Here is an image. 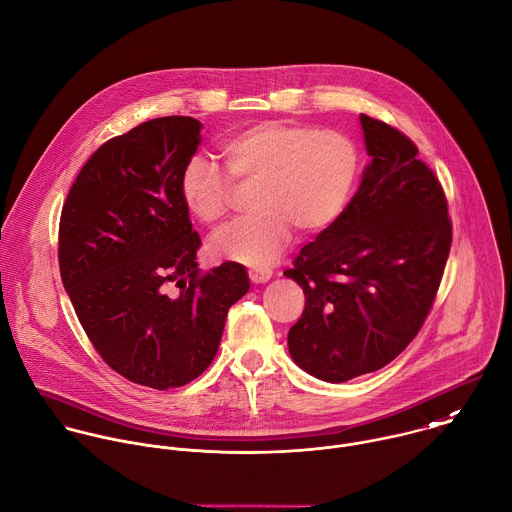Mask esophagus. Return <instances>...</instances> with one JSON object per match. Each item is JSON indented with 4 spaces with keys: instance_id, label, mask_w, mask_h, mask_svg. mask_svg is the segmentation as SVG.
<instances>
[{
    "instance_id": "34e87169",
    "label": "esophagus",
    "mask_w": 512,
    "mask_h": 512,
    "mask_svg": "<svg viewBox=\"0 0 512 512\" xmlns=\"http://www.w3.org/2000/svg\"><path fill=\"white\" fill-rule=\"evenodd\" d=\"M248 276H250V280L254 284H266L272 278V270H268V268H254V270L248 272Z\"/></svg>"
}]
</instances>
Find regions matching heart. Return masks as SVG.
Wrapping results in <instances>:
<instances>
[{
	"label": "heart",
	"instance_id": "obj_1",
	"mask_svg": "<svg viewBox=\"0 0 512 512\" xmlns=\"http://www.w3.org/2000/svg\"><path fill=\"white\" fill-rule=\"evenodd\" d=\"M227 178L204 157L180 171L178 192L186 212L202 224L228 214L230 180L254 184L246 220L222 228L210 242L220 260L250 268L274 264L288 248L294 228L318 234L336 222L357 178L359 155L340 131L284 121H262L218 145Z\"/></svg>",
	"mask_w": 512,
	"mask_h": 512
}]
</instances>
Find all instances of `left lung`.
<instances>
[{"label":"left lung","instance_id":"8db88e82","mask_svg":"<svg viewBox=\"0 0 512 512\" xmlns=\"http://www.w3.org/2000/svg\"><path fill=\"white\" fill-rule=\"evenodd\" d=\"M369 163L345 210L284 276L306 308L288 332L292 359L341 383L393 361L421 330L451 250L447 198L417 147L359 115Z\"/></svg>","mask_w":512,"mask_h":512}]
</instances>
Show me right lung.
<instances>
[{"mask_svg": "<svg viewBox=\"0 0 512 512\" xmlns=\"http://www.w3.org/2000/svg\"><path fill=\"white\" fill-rule=\"evenodd\" d=\"M200 129L192 117H161L107 141L59 222L61 280L85 334L109 367L161 391L212 363L230 306L250 290L242 264L198 270L200 236L178 178Z\"/></svg>", "mask_w": 512, "mask_h": 512, "instance_id": "obj_1", "label": "right lung"}]
</instances>
